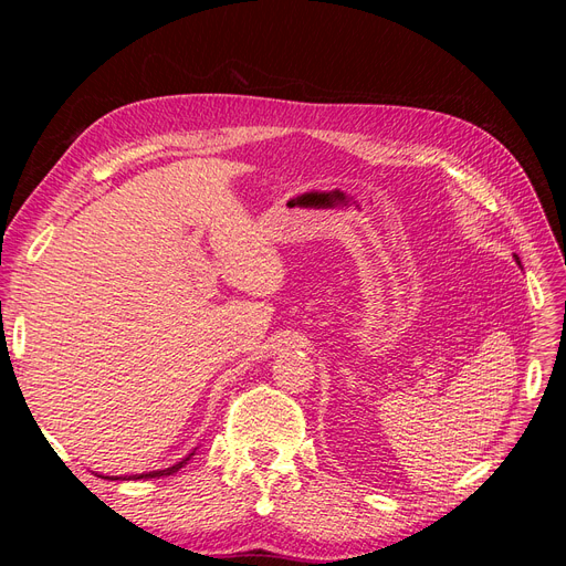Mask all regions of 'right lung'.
I'll return each mask as SVG.
<instances>
[{"instance_id": "add662e5", "label": "right lung", "mask_w": 566, "mask_h": 566, "mask_svg": "<svg viewBox=\"0 0 566 566\" xmlns=\"http://www.w3.org/2000/svg\"><path fill=\"white\" fill-rule=\"evenodd\" d=\"M191 455L193 453H188L181 462H177V465H172V468H165V470H156V472H144V474H132V476H106V479H153V476H165V474H175L177 470H181L188 460H191Z\"/></svg>"}]
</instances>
